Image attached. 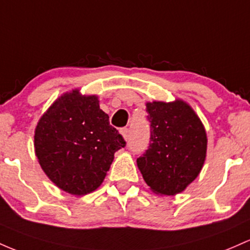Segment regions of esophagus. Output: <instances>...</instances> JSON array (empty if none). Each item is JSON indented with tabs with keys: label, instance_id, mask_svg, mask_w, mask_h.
Listing matches in <instances>:
<instances>
[{
	"label": "esophagus",
	"instance_id": "1",
	"mask_svg": "<svg viewBox=\"0 0 250 250\" xmlns=\"http://www.w3.org/2000/svg\"><path fill=\"white\" fill-rule=\"evenodd\" d=\"M120 134H122L123 138H124L125 140L127 139V138H128V128H127V127L122 128V130H120Z\"/></svg>",
	"mask_w": 250,
	"mask_h": 250
}]
</instances>
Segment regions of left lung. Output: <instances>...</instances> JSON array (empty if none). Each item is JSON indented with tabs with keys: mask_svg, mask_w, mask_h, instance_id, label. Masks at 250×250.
I'll list each match as a JSON object with an SVG mask.
<instances>
[{
	"mask_svg": "<svg viewBox=\"0 0 250 250\" xmlns=\"http://www.w3.org/2000/svg\"><path fill=\"white\" fill-rule=\"evenodd\" d=\"M150 146L137 158L143 178L157 195L175 196L200 175L207 157V132L182 99L146 103Z\"/></svg>",
	"mask_w": 250,
	"mask_h": 250,
	"instance_id": "obj_1",
	"label": "left lung"
}]
</instances>
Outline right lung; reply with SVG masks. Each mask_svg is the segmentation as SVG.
Masks as SVG:
<instances>
[{"label":"right lung","mask_w":250,"mask_h":250,"mask_svg":"<svg viewBox=\"0 0 250 250\" xmlns=\"http://www.w3.org/2000/svg\"><path fill=\"white\" fill-rule=\"evenodd\" d=\"M125 140L100 110L97 95L72 89L42 114L34 147L41 169L59 189L75 196L102 186Z\"/></svg>","instance_id":"obj_1"}]
</instances>
